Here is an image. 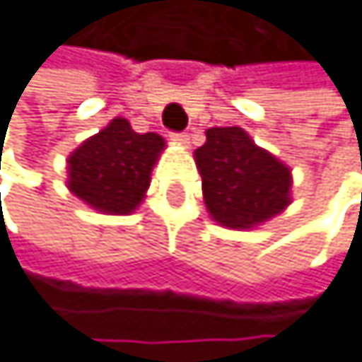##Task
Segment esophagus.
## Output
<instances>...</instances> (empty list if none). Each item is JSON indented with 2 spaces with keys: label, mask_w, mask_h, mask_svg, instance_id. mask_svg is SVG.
I'll return each instance as SVG.
<instances>
[{
  "label": "esophagus",
  "mask_w": 362,
  "mask_h": 362,
  "mask_svg": "<svg viewBox=\"0 0 362 362\" xmlns=\"http://www.w3.org/2000/svg\"><path fill=\"white\" fill-rule=\"evenodd\" d=\"M171 139L180 146H189V135L187 132H171Z\"/></svg>",
  "instance_id": "obj_1"
}]
</instances>
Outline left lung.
Wrapping results in <instances>:
<instances>
[{
	"instance_id": "1",
	"label": "left lung",
	"mask_w": 362,
	"mask_h": 362,
	"mask_svg": "<svg viewBox=\"0 0 362 362\" xmlns=\"http://www.w3.org/2000/svg\"><path fill=\"white\" fill-rule=\"evenodd\" d=\"M207 211L230 230H250L291 202V168L238 126L209 128L196 151Z\"/></svg>"
}]
</instances>
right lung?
<instances>
[{
	"instance_id": "1",
	"label": "right lung",
	"mask_w": 362,
	"mask_h": 362,
	"mask_svg": "<svg viewBox=\"0 0 362 362\" xmlns=\"http://www.w3.org/2000/svg\"><path fill=\"white\" fill-rule=\"evenodd\" d=\"M162 151L160 135H139L128 119L117 117L69 155L67 187L96 211L130 214L141 205Z\"/></svg>"
}]
</instances>
